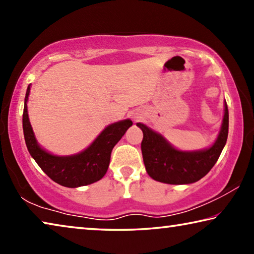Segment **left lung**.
Segmentation results:
<instances>
[{
	"label": "left lung",
	"instance_id": "obj_1",
	"mask_svg": "<svg viewBox=\"0 0 254 254\" xmlns=\"http://www.w3.org/2000/svg\"><path fill=\"white\" fill-rule=\"evenodd\" d=\"M136 126L143 132L141 150L150 177L165 184H191L207 175L220 158L229 134V110L225 102V113L220 135L212 147L203 151H178L160 134L150 130L144 124L137 123Z\"/></svg>",
	"mask_w": 254,
	"mask_h": 254
}]
</instances>
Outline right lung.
<instances>
[{
	"mask_svg": "<svg viewBox=\"0 0 254 254\" xmlns=\"http://www.w3.org/2000/svg\"><path fill=\"white\" fill-rule=\"evenodd\" d=\"M29 93L30 86L25 94L22 117L24 140L30 154L44 173L54 182L70 188L93 184L104 177L110 165L112 150L132 126V121L124 120L111 124L85 151L78 154L69 157L53 156L41 149L34 137L27 110Z\"/></svg>",
	"mask_w": 254,
	"mask_h": 254,
	"instance_id": "obj_1",
	"label": "right lung"
}]
</instances>
